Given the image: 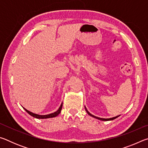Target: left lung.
<instances>
[{"instance_id":"obj_1","label":"left lung","mask_w":148,"mask_h":148,"mask_svg":"<svg viewBox=\"0 0 148 148\" xmlns=\"http://www.w3.org/2000/svg\"><path fill=\"white\" fill-rule=\"evenodd\" d=\"M85 109H86V111L87 112V113L88 114V115H89L90 116H91V117H94V118H96V119H99V120H101V121H111V120H113V119H115L116 118H117V117H118L119 116H116V117H112V118H108V119H105V118H101V117H97V116H93V115H92L91 114H90L89 112H88V110H87V108H86V107L85 106Z\"/></svg>"}]
</instances>
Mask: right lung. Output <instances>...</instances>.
Returning a JSON list of instances; mask_svg holds the SVG:
<instances>
[{
    "instance_id": "add662e5",
    "label": "right lung",
    "mask_w": 148,
    "mask_h": 148,
    "mask_svg": "<svg viewBox=\"0 0 148 148\" xmlns=\"http://www.w3.org/2000/svg\"><path fill=\"white\" fill-rule=\"evenodd\" d=\"M62 106V103L61 104V106H60V107L59 108V109L57 110L56 112H53V113L49 114H47V115H39V114L32 113V112L29 111V110H27V109L25 108H23V109L27 112V113H28L29 115H31V116L35 117V118H37V119H47V118H51V117H55L58 116V115L60 113H61Z\"/></svg>"
}]
</instances>
